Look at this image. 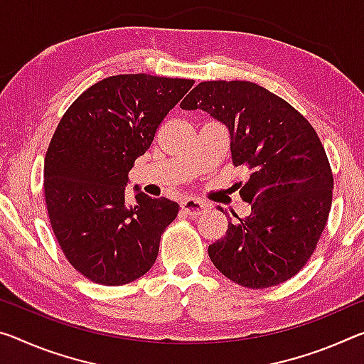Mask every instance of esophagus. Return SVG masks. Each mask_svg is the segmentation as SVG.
<instances>
[{"instance_id": "1", "label": "esophagus", "mask_w": 364, "mask_h": 364, "mask_svg": "<svg viewBox=\"0 0 364 364\" xmlns=\"http://www.w3.org/2000/svg\"><path fill=\"white\" fill-rule=\"evenodd\" d=\"M181 207L189 213V215L198 217V215H200V213H204L209 205H207L204 200H200L198 198H188L183 200Z\"/></svg>"}]
</instances>
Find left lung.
Segmentation results:
<instances>
[{"mask_svg": "<svg viewBox=\"0 0 364 364\" xmlns=\"http://www.w3.org/2000/svg\"><path fill=\"white\" fill-rule=\"evenodd\" d=\"M181 107L204 109L227 126L233 164L251 170L240 189L251 213L228 215L227 233L209 246L210 261L247 288L291 279L314 252L332 204L331 165L314 128L290 103L247 80L200 82Z\"/></svg>", "mask_w": 364, "mask_h": 364, "instance_id": "1", "label": "left lung"}]
</instances>
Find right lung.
<instances>
[{
  "mask_svg": "<svg viewBox=\"0 0 364 364\" xmlns=\"http://www.w3.org/2000/svg\"><path fill=\"white\" fill-rule=\"evenodd\" d=\"M193 84L151 74L107 77L80 94L58 124L43 168L48 217L68 261L95 284H129L157 259L180 205L139 186L129 205L128 175Z\"/></svg>",
  "mask_w": 364,
  "mask_h": 364,
  "instance_id": "right-lung-1",
  "label": "right lung"
}]
</instances>
